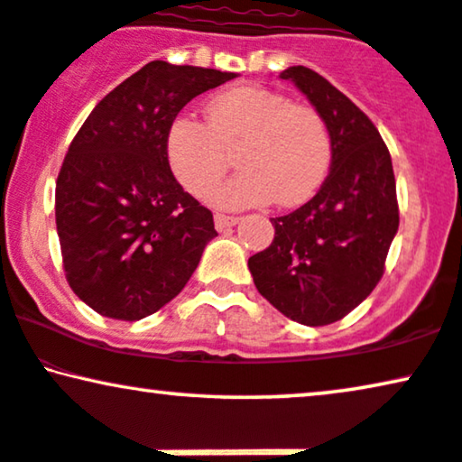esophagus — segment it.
<instances>
[{"label":"esophagus","instance_id":"obj_1","mask_svg":"<svg viewBox=\"0 0 462 462\" xmlns=\"http://www.w3.org/2000/svg\"><path fill=\"white\" fill-rule=\"evenodd\" d=\"M237 223H239V218L229 217V214H217V217H214V225H217L218 231L231 229V226H236Z\"/></svg>","mask_w":462,"mask_h":462}]
</instances>
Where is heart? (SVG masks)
Wrapping results in <instances>:
<instances>
[{"mask_svg":"<svg viewBox=\"0 0 462 462\" xmlns=\"http://www.w3.org/2000/svg\"><path fill=\"white\" fill-rule=\"evenodd\" d=\"M238 148L243 171L208 190V201L226 208L299 206L310 199L331 165V135L319 110L292 104L263 87H236L208 106V123L178 116L167 134V159L184 189L199 195L230 163Z\"/></svg>","mask_w":462,"mask_h":462,"instance_id":"b5f03b06","label":"heart"}]
</instances>
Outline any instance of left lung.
<instances>
[{"label": "left lung", "mask_w": 462, "mask_h": 462, "mask_svg": "<svg viewBox=\"0 0 462 462\" xmlns=\"http://www.w3.org/2000/svg\"><path fill=\"white\" fill-rule=\"evenodd\" d=\"M280 78L325 118L331 171L308 203L272 218L273 242L250 256L248 269L286 319L322 327L350 314L380 282L399 229L397 184L391 152L367 114L303 65Z\"/></svg>", "instance_id": "8db88e82"}]
</instances>
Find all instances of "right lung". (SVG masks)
Wrapping results in <instances>:
<instances>
[{
    "label": "right lung",
    "mask_w": 462,
    "mask_h": 462,
    "mask_svg": "<svg viewBox=\"0 0 462 462\" xmlns=\"http://www.w3.org/2000/svg\"><path fill=\"white\" fill-rule=\"evenodd\" d=\"M237 74L151 61L106 95L69 143L55 217L65 278L97 314L140 320L170 303L218 236L178 184L167 134L178 112Z\"/></svg>",
    "instance_id": "add662e5"
}]
</instances>
